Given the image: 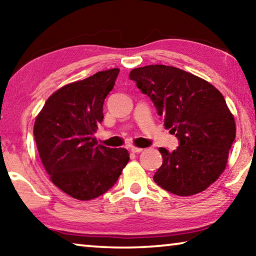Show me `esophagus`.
<instances>
[{
    "label": "esophagus",
    "instance_id": "34e87169",
    "mask_svg": "<svg viewBox=\"0 0 256 256\" xmlns=\"http://www.w3.org/2000/svg\"><path fill=\"white\" fill-rule=\"evenodd\" d=\"M142 150H144L142 148H136V146H131V151H132V152H134V154L141 152Z\"/></svg>",
    "mask_w": 256,
    "mask_h": 256
}]
</instances>
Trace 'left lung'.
I'll return each mask as SVG.
<instances>
[{
    "mask_svg": "<svg viewBox=\"0 0 256 256\" xmlns=\"http://www.w3.org/2000/svg\"><path fill=\"white\" fill-rule=\"evenodd\" d=\"M130 79L151 99L164 128L180 142L172 152L159 148L162 164L154 180L180 196L204 190L226 168L236 136L235 120L222 94L209 82L174 66L133 68Z\"/></svg>",
    "mask_w": 256,
    "mask_h": 256,
    "instance_id": "1",
    "label": "left lung"
}]
</instances>
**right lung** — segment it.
Here are the masks:
<instances>
[{"mask_svg":"<svg viewBox=\"0 0 256 256\" xmlns=\"http://www.w3.org/2000/svg\"><path fill=\"white\" fill-rule=\"evenodd\" d=\"M118 73L112 68L62 86L47 99L34 122V141L47 174L78 200L106 193L130 160L126 149L98 146L94 136Z\"/></svg>","mask_w":256,"mask_h":256,"instance_id":"1","label":"right lung"}]
</instances>
